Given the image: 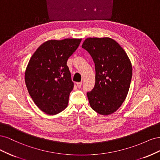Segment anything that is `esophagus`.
<instances>
[{
    "instance_id": "obj_1",
    "label": "esophagus",
    "mask_w": 160,
    "mask_h": 160,
    "mask_svg": "<svg viewBox=\"0 0 160 160\" xmlns=\"http://www.w3.org/2000/svg\"><path fill=\"white\" fill-rule=\"evenodd\" d=\"M81 85H82V82H78V83H77V86L78 88H81Z\"/></svg>"
}]
</instances>
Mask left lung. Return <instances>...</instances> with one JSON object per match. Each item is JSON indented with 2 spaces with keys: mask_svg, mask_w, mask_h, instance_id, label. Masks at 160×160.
I'll return each mask as SVG.
<instances>
[{
  "mask_svg": "<svg viewBox=\"0 0 160 160\" xmlns=\"http://www.w3.org/2000/svg\"><path fill=\"white\" fill-rule=\"evenodd\" d=\"M95 66V84L87 93L91 108L99 114L115 112L128 95L132 65L127 53L109 37L88 38L82 45Z\"/></svg>",
  "mask_w": 160,
  "mask_h": 160,
  "instance_id": "obj_1",
  "label": "left lung"
}]
</instances>
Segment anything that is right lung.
Returning a JSON list of instances; mask_svg holds the SVG:
<instances>
[{"mask_svg":"<svg viewBox=\"0 0 160 160\" xmlns=\"http://www.w3.org/2000/svg\"><path fill=\"white\" fill-rule=\"evenodd\" d=\"M81 41H47L31 57L25 72L26 86L34 103L47 114H57L67 107L74 83L67 61Z\"/></svg>","mask_w":160,"mask_h":160,"instance_id":"add662e5","label":"right lung"}]
</instances>
